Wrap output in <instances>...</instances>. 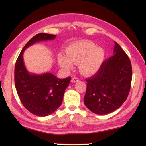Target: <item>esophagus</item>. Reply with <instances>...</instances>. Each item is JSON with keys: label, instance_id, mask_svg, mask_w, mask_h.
Returning <instances> with one entry per match:
<instances>
[{"label": "esophagus", "instance_id": "34e87169", "mask_svg": "<svg viewBox=\"0 0 146 146\" xmlns=\"http://www.w3.org/2000/svg\"><path fill=\"white\" fill-rule=\"evenodd\" d=\"M79 81V79L77 77H73L71 79V82H78Z\"/></svg>", "mask_w": 146, "mask_h": 146}]
</instances>
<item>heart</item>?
Returning a JSON list of instances; mask_svg holds the SVG:
<instances>
[{
	"instance_id": "heart-1",
	"label": "heart",
	"mask_w": 146,
	"mask_h": 146,
	"mask_svg": "<svg viewBox=\"0 0 146 146\" xmlns=\"http://www.w3.org/2000/svg\"><path fill=\"white\" fill-rule=\"evenodd\" d=\"M67 54L58 55V63L62 68L70 70L73 62L80 63V70L86 75H92L99 70L105 58V52L101 48H97L90 41L79 42L69 46Z\"/></svg>"
}]
</instances>
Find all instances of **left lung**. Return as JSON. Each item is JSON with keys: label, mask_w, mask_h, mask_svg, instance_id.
<instances>
[{"label": "left lung", "mask_w": 146, "mask_h": 146, "mask_svg": "<svg viewBox=\"0 0 146 146\" xmlns=\"http://www.w3.org/2000/svg\"><path fill=\"white\" fill-rule=\"evenodd\" d=\"M114 55L103 62L99 70L86 79L85 106L97 115L111 113L127 99L132 80L131 64L127 54L115 42Z\"/></svg>", "instance_id": "left-lung-1"}]
</instances>
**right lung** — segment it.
<instances>
[{"instance_id": "add662e5", "label": "right lung", "mask_w": 146, "mask_h": 146, "mask_svg": "<svg viewBox=\"0 0 146 146\" xmlns=\"http://www.w3.org/2000/svg\"><path fill=\"white\" fill-rule=\"evenodd\" d=\"M55 35L38 33L28 41L17 58L15 67V85L20 100L27 110L38 117L52 114L60 107L71 77L60 79L50 73H29L23 61L25 49L42 40H53Z\"/></svg>"}]
</instances>
